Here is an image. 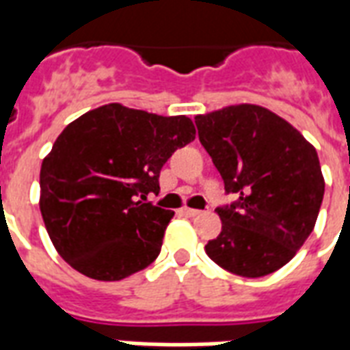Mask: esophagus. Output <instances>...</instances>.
I'll return each mask as SVG.
<instances>
[{"label":"esophagus","mask_w":350,"mask_h":350,"mask_svg":"<svg viewBox=\"0 0 350 350\" xmlns=\"http://www.w3.org/2000/svg\"><path fill=\"white\" fill-rule=\"evenodd\" d=\"M183 213L187 215V217H197V215H200V210H195V208H183Z\"/></svg>","instance_id":"34e87169"}]
</instances>
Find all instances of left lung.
Listing matches in <instances>:
<instances>
[{
  "label": "left lung",
  "instance_id": "8db88e82",
  "mask_svg": "<svg viewBox=\"0 0 350 350\" xmlns=\"http://www.w3.org/2000/svg\"><path fill=\"white\" fill-rule=\"evenodd\" d=\"M198 138L234 204L217 208L221 234L206 253L221 268L262 278L285 266L315 228L324 178L313 144L258 105L195 116Z\"/></svg>",
  "mask_w": 350,
  "mask_h": 350
}]
</instances>
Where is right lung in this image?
<instances>
[{"label":"right lung","mask_w":350,"mask_h":350,"mask_svg":"<svg viewBox=\"0 0 350 350\" xmlns=\"http://www.w3.org/2000/svg\"><path fill=\"white\" fill-rule=\"evenodd\" d=\"M187 116L110 103L71 122L42 159L41 208L65 262L97 281H120L157 258L174 212L146 202L170 155L195 140Z\"/></svg>","instance_id":"1"}]
</instances>
